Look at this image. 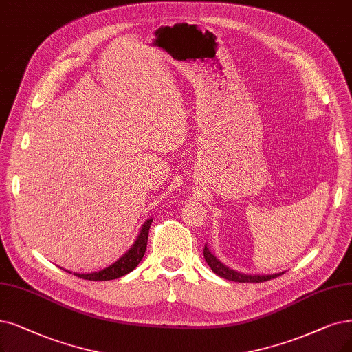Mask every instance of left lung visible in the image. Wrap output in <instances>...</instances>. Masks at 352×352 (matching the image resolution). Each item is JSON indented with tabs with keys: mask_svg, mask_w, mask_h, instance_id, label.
I'll list each match as a JSON object with an SVG mask.
<instances>
[{
	"mask_svg": "<svg viewBox=\"0 0 352 352\" xmlns=\"http://www.w3.org/2000/svg\"><path fill=\"white\" fill-rule=\"evenodd\" d=\"M204 257L208 263V265L212 269V272L215 274H218L222 278L231 280V282H240V283H261V282H267V280L276 278L278 276H282L283 273H276V274H244V273H238L230 267H227L225 264H222L212 252L209 251V248L205 245L204 248Z\"/></svg>",
	"mask_w": 352,
	"mask_h": 352,
	"instance_id": "left-lung-1",
	"label": "left lung"
}]
</instances>
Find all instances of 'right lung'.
<instances>
[{"instance_id":"add662e5","label":"right lung","mask_w":352,"mask_h":352,"mask_svg":"<svg viewBox=\"0 0 352 352\" xmlns=\"http://www.w3.org/2000/svg\"><path fill=\"white\" fill-rule=\"evenodd\" d=\"M153 219H147L144 222V225L140 230V234L137 236L135 243L133 244V247L125 252V254L117 260L114 264L108 265L107 269L100 270V272H94V273H74L75 276L85 278V280H92V282H105V280H114L118 277H122L125 274H129L130 272H133L135 267L138 265V263L142 261V258L144 257V252L147 248V238H148V230L151 225ZM70 273V272H69Z\"/></svg>"}]
</instances>
